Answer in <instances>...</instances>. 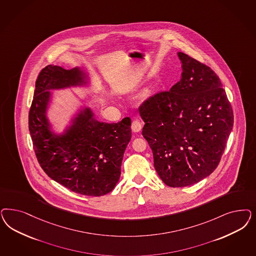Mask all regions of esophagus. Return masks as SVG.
<instances>
[{"mask_svg":"<svg viewBox=\"0 0 256 256\" xmlns=\"http://www.w3.org/2000/svg\"><path fill=\"white\" fill-rule=\"evenodd\" d=\"M142 129V122L138 120H136L132 122V132H140Z\"/></svg>","mask_w":256,"mask_h":256,"instance_id":"1","label":"esophagus"}]
</instances>
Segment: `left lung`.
<instances>
[{
  "instance_id": "8db88e82",
  "label": "left lung",
  "mask_w": 256,
  "mask_h": 256,
  "mask_svg": "<svg viewBox=\"0 0 256 256\" xmlns=\"http://www.w3.org/2000/svg\"><path fill=\"white\" fill-rule=\"evenodd\" d=\"M180 81L140 108L142 134L161 180L172 188L194 184L218 165L234 125L231 104L209 66L178 52Z\"/></svg>"
}]
</instances>
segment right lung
Returning <instances> with one entry per match:
<instances>
[{
  "instance_id": "obj_1",
  "label": "right lung",
  "mask_w": 256,
  "mask_h": 256,
  "mask_svg": "<svg viewBox=\"0 0 256 256\" xmlns=\"http://www.w3.org/2000/svg\"><path fill=\"white\" fill-rule=\"evenodd\" d=\"M90 86V78L80 66H45L36 82L29 131L38 161L50 178L75 193L98 197L111 192L120 180L124 152L132 138L131 118L102 122L88 106H82L58 132L48 116L50 91Z\"/></svg>"
}]
</instances>
